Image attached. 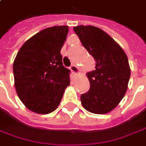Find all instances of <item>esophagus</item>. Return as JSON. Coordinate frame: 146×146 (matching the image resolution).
I'll return each mask as SVG.
<instances>
[{"mask_svg": "<svg viewBox=\"0 0 146 146\" xmlns=\"http://www.w3.org/2000/svg\"><path fill=\"white\" fill-rule=\"evenodd\" d=\"M70 70H71L75 75H78V73H80V69H79L76 65H72V66L70 67Z\"/></svg>", "mask_w": 146, "mask_h": 146, "instance_id": "34e87169", "label": "esophagus"}]
</instances>
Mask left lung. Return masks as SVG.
Here are the masks:
<instances>
[{"mask_svg": "<svg viewBox=\"0 0 146 146\" xmlns=\"http://www.w3.org/2000/svg\"><path fill=\"white\" fill-rule=\"evenodd\" d=\"M73 31L96 61L95 69L86 73L90 87L81 95L82 107L91 113H109L118 106L128 89L131 69L127 55L100 28L82 25Z\"/></svg>", "mask_w": 146, "mask_h": 146, "instance_id": "left-lung-1", "label": "left lung"}]
</instances>
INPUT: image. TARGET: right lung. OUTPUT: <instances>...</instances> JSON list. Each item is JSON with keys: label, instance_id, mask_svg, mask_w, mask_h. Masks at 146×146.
<instances>
[{"label": "right lung", "instance_id": "1", "mask_svg": "<svg viewBox=\"0 0 146 146\" xmlns=\"http://www.w3.org/2000/svg\"><path fill=\"white\" fill-rule=\"evenodd\" d=\"M68 32L67 26L43 29L23 43L14 59L16 92L35 113L54 111L70 84L69 70L64 67L60 54Z\"/></svg>", "mask_w": 146, "mask_h": 146}]
</instances>
